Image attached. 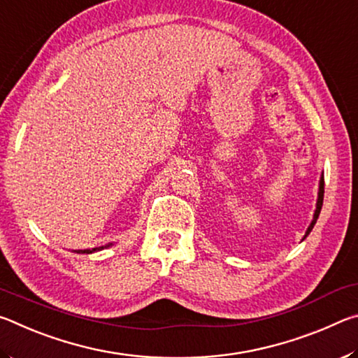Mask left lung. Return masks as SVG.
<instances>
[{"label":"left lung","mask_w":358,"mask_h":358,"mask_svg":"<svg viewBox=\"0 0 358 358\" xmlns=\"http://www.w3.org/2000/svg\"><path fill=\"white\" fill-rule=\"evenodd\" d=\"M322 202H324V177L320 178V186H319V199H317V207H316V211H314L313 222H311V226L308 227L305 237H308V235H310V232H311L313 227H314V224H316L317 217H319V213H320V208H322Z\"/></svg>","instance_id":"left-lung-1"}]
</instances>
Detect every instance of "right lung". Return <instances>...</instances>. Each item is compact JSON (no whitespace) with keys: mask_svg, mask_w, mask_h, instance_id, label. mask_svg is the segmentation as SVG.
I'll list each match as a JSON object with an SVG mask.
<instances>
[{"mask_svg":"<svg viewBox=\"0 0 358 358\" xmlns=\"http://www.w3.org/2000/svg\"><path fill=\"white\" fill-rule=\"evenodd\" d=\"M112 245V243H110ZM108 245V246H110ZM104 248V246H102ZM102 248H93V250H83V251H78V252H82V254H90V252H94V251H99V250H102Z\"/></svg>","mask_w":358,"mask_h":358,"instance_id":"add662e5","label":"right lung"}]
</instances>
